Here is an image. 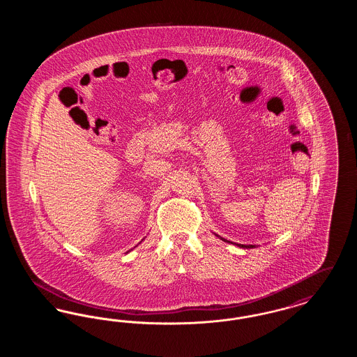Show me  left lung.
<instances>
[{"mask_svg": "<svg viewBox=\"0 0 357 357\" xmlns=\"http://www.w3.org/2000/svg\"><path fill=\"white\" fill-rule=\"evenodd\" d=\"M223 239V238H222ZM223 241H226V239H223ZM238 246H241V248H255L253 245H249V246H246V245H238Z\"/></svg>", "mask_w": 357, "mask_h": 357, "instance_id": "left-lung-1", "label": "left lung"}]
</instances>
